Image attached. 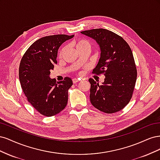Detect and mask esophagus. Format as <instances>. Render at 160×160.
<instances>
[{
    "label": "esophagus",
    "mask_w": 160,
    "mask_h": 160,
    "mask_svg": "<svg viewBox=\"0 0 160 160\" xmlns=\"http://www.w3.org/2000/svg\"><path fill=\"white\" fill-rule=\"evenodd\" d=\"M79 79H72V82H73V83H77V82H79Z\"/></svg>",
    "instance_id": "esophagus-1"
}]
</instances>
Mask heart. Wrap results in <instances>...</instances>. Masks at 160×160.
Returning <instances> with one entry per match:
<instances>
[{
	"label": "heart",
	"instance_id": "obj_1",
	"mask_svg": "<svg viewBox=\"0 0 160 160\" xmlns=\"http://www.w3.org/2000/svg\"><path fill=\"white\" fill-rule=\"evenodd\" d=\"M86 45H89V42H88V41H85V40H81H81L77 41L75 42V46H76L77 49V48H79V47H81V46ZM65 47H62V49L60 50V51H59V56H60V57H61V55H62V53H63V52L65 51Z\"/></svg>",
	"mask_w": 160,
	"mask_h": 160
}]
</instances>
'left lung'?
I'll return each mask as SVG.
<instances>
[{
  "label": "left lung",
  "mask_w": 160,
  "mask_h": 160,
  "mask_svg": "<svg viewBox=\"0 0 160 160\" xmlns=\"http://www.w3.org/2000/svg\"><path fill=\"white\" fill-rule=\"evenodd\" d=\"M94 39L100 48V58L93 73H103L101 85L93 79L90 101L95 108L106 113L122 110L132 98L137 79V69L130 47L123 38L104 28L81 32Z\"/></svg>",
  "instance_id": "8db88e82"
}]
</instances>
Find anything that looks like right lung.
<instances>
[{
	"instance_id": "obj_1",
	"label": "right lung",
	"mask_w": 160,
	"mask_h": 160,
	"mask_svg": "<svg viewBox=\"0 0 160 160\" xmlns=\"http://www.w3.org/2000/svg\"><path fill=\"white\" fill-rule=\"evenodd\" d=\"M74 35H55L42 37L30 46L19 66V80L27 100L41 114L51 117L63 110L68 101L71 78L56 83L50 70L57 63L58 49Z\"/></svg>"
}]
</instances>
